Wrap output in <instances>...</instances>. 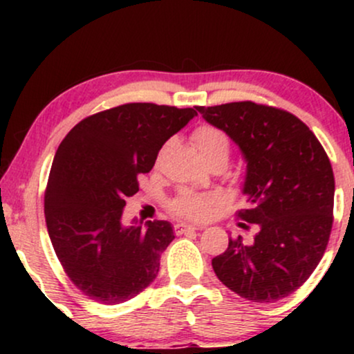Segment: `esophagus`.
Here are the masks:
<instances>
[{"label":"esophagus","instance_id":"34e87169","mask_svg":"<svg viewBox=\"0 0 354 354\" xmlns=\"http://www.w3.org/2000/svg\"><path fill=\"white\" fill-rule=\"evenodd\" d=\"M196 230H200V226L189 225V223H176V225H174V231H176V234H185V233H189V231H196Z\"/></svg>","mask_w":354,"mask_h":354}]
</instances>
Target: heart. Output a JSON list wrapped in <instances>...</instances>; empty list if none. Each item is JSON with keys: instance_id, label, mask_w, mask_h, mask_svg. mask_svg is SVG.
I'll return each instance as SVG.
<instances>
[{"instance_id": "heart-1", "label": "heart", "mask_w": 354, "mask_h": 354, "mask_svg": "<svg viewBox=\"0 0 354 354\" xmlns=\"http://www.w3.org/2000/svg\"><path fill=\"white\" fill-rule=\"evenodd\" d=\"M193 141L203 160L209 161L213 158H226L228 160L231 141L223 129L211 124H203L194 129ZM223 196L216 191L209 193H196L191 189H183L169 201V211L178 216L201 219L209 213L214 206L219 205Z\"/></svg>"}]
</instances>
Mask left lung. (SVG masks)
Here are the masks:
<instances>
[{
    "instance_id": "1",
    "label": "left lung",
    "mask_w": 354,
    "mask_h": 354,
    "mask_svg": "<svg viewBox=\"0 0 354 354\" xmlns=\"http://www.w3.org/2000/svg\"><path fill=\"white\" fill-rule=\"evenodd\" d=\"M196 109L241 149L246 209L238 211V218L258 230L251 245L241 236L230 239L225 253L211 261L214 273L250 301L286 298L310 278L330 239V158L311 129L284 109L253 101Z\"/></svg>"
}]
</instances>
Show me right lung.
Returning a JSON list of instances; mask_svg holds the SVG:
<instances>
[{"label": "right lung", "mask_w": 354, "mask_h": 354, "mask_svg": "<svg viewBox=\"0 0 354 354\" xmlns=\"http://www.w3.org/2000/svg\"><path fill=\"white\" fill-rule=\"evenodd\" d=\"M193 108L128 103L84 118L53 160L44 216L61 266L95 301L120 304L140 295L160 271L174 239L168 221L123 226L126 198L149 173L161 146L193 120Z\"/></svg>", "instance_id": "1"}]
</instances>
